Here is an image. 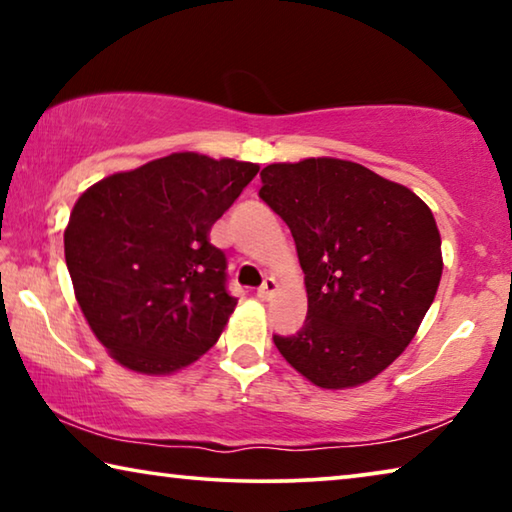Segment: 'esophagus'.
Listing matches in <instances>:
<instances>
[{
    "label": "esophagus",
    "instance_id": "34e87169",
    "mask_svg": "<svg viewBox=\"0 0 512 512\" xmlns=\"http://www.w3.org/2000/svg\"><path fill=\"white\" fill-rule=\"evenodd\" d=\"M275 291H277V282L273 280V277H266L262 287L257 289V298L259 300H271L275 296Z\"/></svg>",
    "mask_w": 512,
    "mask_h": 512
}]
</instances>
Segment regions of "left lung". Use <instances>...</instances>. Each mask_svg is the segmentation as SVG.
I'll return each mask as SVG.
<instances>
[{
    "label": "left lung",
    "instance_id": "left-lung-1",
    "mask_svg": "<svg viewBox=\"0 0 512 512\" xmlns=\"http://www.w3.org/2000/svg\"><path fill=\"white\" fill-rule=\"evenodd\" d=\"M259 198L289 225L307 320L273 343L320 388H350L400 357L436 298V219L411 189L357 162L268 164Z\"/></svg>",
    "mask_w": 512,
    "mask_h": 512
}]
</instances>
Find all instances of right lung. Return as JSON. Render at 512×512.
Wrapping results in <instances>:
<instances>
[{
  "label": "right lung",
  "mask_w": 512,
  "mask_h": 512,
  "mask_svg": "<svg viewBox=\"0 0 512 512\" xmlns=\"http://www.w3.org/2000/svg\"><path fill=\"white\" fill-rule=\"evenodd\" d=\"M253 162L171 153L76 201L65 262L92 332L121 366L169 375L219 339L235 311L210 228L257 176Z\"/></svg>",
  "instance_id": "obj_1"
}]
</instances>
